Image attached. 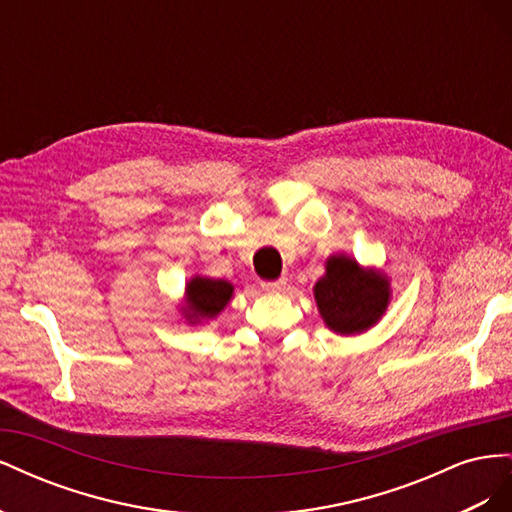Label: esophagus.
<instances>
[{"mask_svg": "<svg viewBox=\"0 0 512 512\" xmlns=\"http://www.w3.org/2000/svg\"><path fill=\"white\" fill-rule=\"evenodd\" d=\"M260 286L265 292H282L286 288V280L284 277H280V280H275V282H262Z\"/></svg>", "mask_w": 512, "mask_h": 512, "instance_id": "1", "label": "esophagus"}]
</instances>
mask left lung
<instances>
[{
  "instance_id": "left-lung-1",
  "label": "left lung",
  "mask_w": 512,
  "mask_h": 512,
  "mask_svg": "<svg viewBox=\"0 0 512 512\" xmlns=\"http://www.w3.org/2000/svg\"><path fill=\"white\" fill-rule=\"evenodd\" d=\"M318 312L327 327L339 335L363 333L382 318L389 307L391 284L376 269H363L346 254L327 260L314 286Z\"/></svg>"
}]
</instances>
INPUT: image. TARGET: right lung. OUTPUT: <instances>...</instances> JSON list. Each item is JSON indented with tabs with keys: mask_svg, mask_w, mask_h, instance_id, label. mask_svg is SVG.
I'll return each instance as SVG.
<instances>
[{
	"mask_svg": "<svg viewBox=\"0 0 512 512\" xmlns=\"http://www.w3.org/2000/svg\"><path fill=\"white\" fill-rule=\"evenodd\" d=\"M232 284L226 280H211V277H192L185 284V305L181 312L190 324L200 320H211L218 316L232 297Z\"/></svg>",
	"mask_w": 512,
	"mask_h": 512,
	"instance_id": "obj_1",
	"label": "right lung"
}]
</instances>
